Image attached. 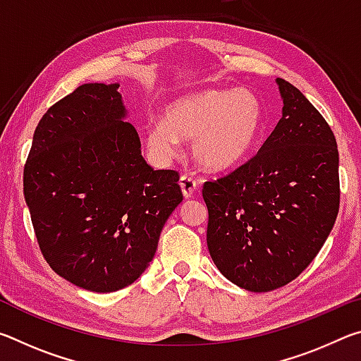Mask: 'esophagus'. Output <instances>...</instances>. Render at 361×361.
Instances as JSON below:
<instances>
[{
  "instance_id": "1",
  "label": "esophagus",
  "mask_w": 361,
  "mask_h": 361,
  "mask_svg": "<svg viewBox=\"0 0 361 361\" xmlns=\"http://www.w3.org/2000/svg\"><path fill=\"white\" fill-rule=\"evenodd\" d=\"M180 188H181L183 195H185L186 199H191V197H194L195 189H197V181L191 178V176H181Z\"/></svg>"
}]
</instances>
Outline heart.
<instances>
[{"instance_id": "b5f03b06", "label": "heart", "mask_w": 361, "mask_h": 361, "mask_svg": "<svg viewBox=\"0 0 361 361\" xmlns=\"http://www.w3.org/2000/svg\"><path fill=\"white\" fill-rule=\"evenodd\" d=\"M264 129L259 97L247 87L207 89L170 102L162 121L146 127V146L157 161L178 154L180 140H191L200 167L223 172L252 154Z\"/></svg>"}]
</instances>
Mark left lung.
Listing matches in <instances>:
<instances>
[{
	"instance_id": "obj_1",
	"label": "left lung",
	"mask_w": 361,
	"mask_h": 361,
	"mask_svg": "<svg viewBox=\"0 0 361 361\" xmlns=\"http://www.w3.org/2000/svg\"><path fill=\"white\" fill-rule=\"evenodd\" d=\"M282 118L253 159L202 189L207 245L223 276L264 293L295 280L339 212V152L312 103L277 78Z\"/></svg>"
}]
</instances>
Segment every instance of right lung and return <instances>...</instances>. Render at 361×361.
<instances>
[{
	"label": "right lung",
	"mask_w": 361,
	"mask_h": 361,
	"mask_svg": "<svg viewBox=\"0 0 361 361\" xmlns=\"http://www.w3.org/2000/svg\"><path fill=\"white\" fill-rule=\"evenodd\" d=\"M119 84H82L47 109L23 169V195L49 266L79 288L132 285L181 204L180 176L142 156Z\"/></svg>",
	"instance_id": "right-lung-1"
}]
</instances>
